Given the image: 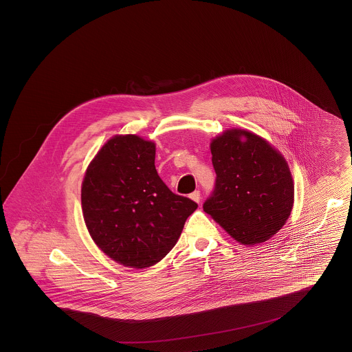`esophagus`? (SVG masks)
<instances>
[{
  "instance_id": "1",
  "label": "esophagus",
  "mask_w": 352,
  "mask_h": 352,
  "mask_svg": "<svg viewBox=\"0 0 352 352\" xmlns=\"http://www.w3.org/2000/svg\"><path fill=\"white\" fill-rule=\"evenodd\" d=\"M190 199L199 203V201H201V192L199 191H194L192 194H190Z\"/></svg>"
}]
</instances>
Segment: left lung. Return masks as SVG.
Wrapping results in <instances>:
<instances>
[{"mask_svg": "<svg viewBox=\"0 0 352 352\" xmlns=\"http://www.w3.org/2000/svg\"><path fill=\"white\" fill-rule=\"evenodd\" d=\"M217 171L203 210L243 245L277 234L294 204V182L281 151L247 129L230 128L210 142Z\"/></svg>", "mask_w": 352, "mask_h": 352, "instance_id": "1", "label": "left lung"}]
</instances>
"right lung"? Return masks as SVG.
I'll list each match as a JSON object with an SVG mask.
<instances>
[{
  "instance_id": "add662e5",
  "label": "right lung",
  "mask_w": 352,
  "mask_h": 352,
  "mask_svg": "<svg viewBox=\"0 0 352 352\" xmlns=\"http://www.w3.org/2000/svg\"><path fill=\"white\" fill-rule=\"evenodd\" d=\"M155 144L116 134L84 173L82 211L94 243L126 268H149L174 248L195 201L173 194L160 178Z\"/></svg>"
}]
</instances>
